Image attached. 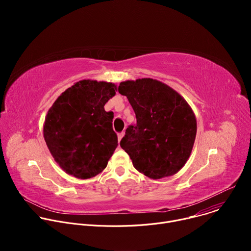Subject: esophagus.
I'll return each mask as SVG.
<instances>
[{"mask_svg": "<svg viewBox=\"0 0 251 251\" xmlns=\"http://www.w3.org/2000/svg\"><path fill=\"white\" fill-rule=\"evenodd\" d=\"M123 136H124V132L119 133V134H118V140H119V141H121V139L123 138Z\"/></svg>", "mask_w": 251, "mask_h": 251, "instance_id": "1", "label": "esophagus"}]
</instances>
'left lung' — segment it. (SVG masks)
<instances>
[{
  "label": "left lung",
  "mask_w": 251,
  "mask_h": 251,
  "mask_svg": "<svg viewBox=\"0 0 251 251\" xmlns=\"http://www.w3.org/2000/svg\"><path fill=\"white\" fill-rule=\"evenodd\" d=\"M136 114L120 142L134 168L146 176H173L189 160L197 135V119L185 98L152 78L126 80L118 87Z\"/></svg>",
  "instance_id": "left-lung-1"
}]
</instances>
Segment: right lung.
<instances>
[{"label": "right lung", "instance_id": "obj_1", "mask_svg": "<svg viewBox=\"0 0 251 251\" xmlns=\"http://www.w3.org/2000/svg\"><path fill=\"white\" fill-rule=\"evenodd\" d=\"M114 83L83 79L62 92L48 111L44 138L54 161L68 175L90 178L100 174L118 146L113 113L104 105Z\"/></svg>", "mask_w": 251, "mask_h": 251}]
</instances>
